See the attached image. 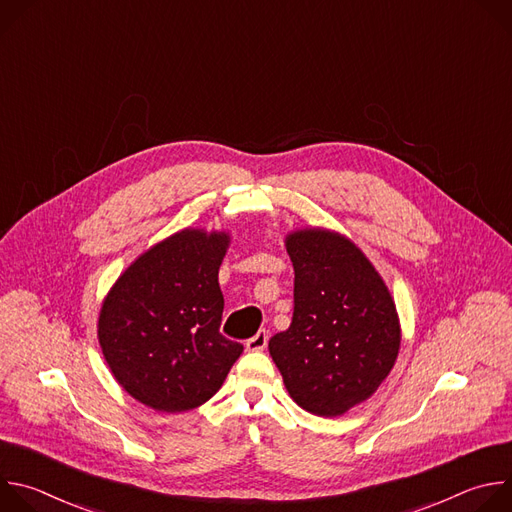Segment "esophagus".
Wrapping results in <instances>:
<instances>
[{
  "mask_svg": "<svg viewBox=\"0 0 512 512\" xmlns=\"http://www.w3.org/2000/svg\"><path fill=\"white\" fill-rule=\"evenodd\" d=\"M267 342H269V332L259 330L253 338L247 340V350H251V352H261V350L267 348Z\"/></svg>",
  "mask_w": 512,
  "mask_h": 512,
  "instance_id": "34e87169",
  "label": "esophagus"
}]
</instances>
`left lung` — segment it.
I'll return each instance as SVG.
<instances>
[{
    "instance_id": "obj_1",
    "label": "left lung",
    "mask_w": 512,
    "mask_h": 512,
    "mask_svg": "<svg viewBox=\"0 0 512 512\" xmlns=\"http://www.w3.org/2000/svg\"><path fill=\"white\" fill-rule=\"evenodd\" d=\"M294 263V318L269 340L289 397L320 417L367 401L391 373L401 328L373 263L346 237L304 229L285 237Z\"/></svg>"
}]
</instances>
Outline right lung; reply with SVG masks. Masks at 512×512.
Segmentation results:
<instances>
[{
    "label": "right lung",
    "mask_w": 512,
    "mask_h": 512,
    "mask_svg": "<svg viewBox=\"0 0 512 512\" xmlns=\"http://www.w3.org/2000/svg\"><path fill=\"white\" fill-rule=\"evenodd\" d=\"M227 233L184 229L137 257L107 294L99 344L117 383L139 403L180 413L223 387L243 344L221 334L218 267Z\"/></svg>",
    "instance_id": "1"
}]
</instances>
